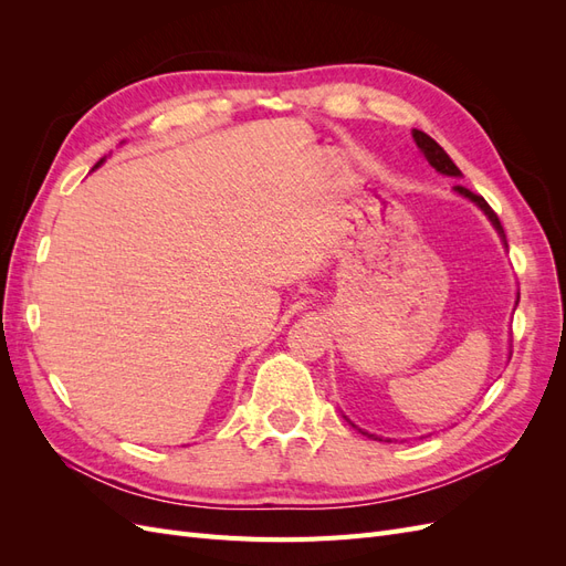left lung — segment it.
Returning <instances> with one entry per match:
<instances>
[{"mask_svg": "<svg viewBox=\"0 0 566 566\" xmlns=\"http://www.w3.org/2000/svg\"><path fill=\"white\" fill-rule=\"evenodd\" d=\"M413 139H416V144H418V148L422 150V156L427 158V163H430L437 172H441V175H447V177H462V172L460 169L455 167V163L449 158V153L443 150L430 134H424V132H420V129H413ZM453 191L455 193H460L462 198H468V200H472L479 210H482L489 219H491V224L495 227V231L501 233V238H503V243H505V233H503V227H501V219H499V214H495L493 210H491V205L482 198V196H476V193H472L470 188H465V186H453ZM364 434H368V432H364ZM368 437H373V439H380V437H375V434H368ZM382 441V439H380Z\"/></svg>", "mask_w": 566, "mask_h": 566, "instance_id": "1", "label": "left lung"}]
</instances>
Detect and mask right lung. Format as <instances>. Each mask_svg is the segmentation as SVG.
I'll return each mask as SVG.
<instances>
[{
	"instance_id": "obj_1",
	"label": "right lung",
	"mask_w": 566,
	"mask_h": 566,
	"mask_svg": "<svg viewBox=\"0 0 566 566\" xmlns=\"http://www.w3.org/2000/svg\"><path fill=\"white\" fill-rule=\"evenodd\" d=\"M101 163H104V158H101V160L94 165V169H96V167H101Z\"/></svg>"
}]
</instances>
